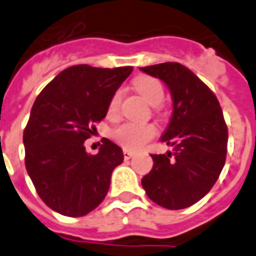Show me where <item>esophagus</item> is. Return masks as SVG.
Instances as JSON below:
<instances>
[{"label": "esophagus", "instance_id": "34e87169", "mask_svg": "<svg viewBox=\"0 0 256 256\" xmlns=\"http://www.w3.org/2000/svg\"><path fill=\"white\" fill-rule=\"evenodd\" d=\"M133 156H134V152H132V150H128V149H124V150H123V157H124V160H130Z\"/></svg>", "mask_w": 256, "mask_h": 256}]
</instances>
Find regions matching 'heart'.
Masks as SVG:
<instances>
[{
  "label": "heart",
  "instance_id": "obj_1",
  "mask_svg": "<svg viewBox=\"0 0 256 256\" xmlns=\"http://www.w3.org/2000/svg\"><path fill=\"white\" fill-rule=\"evenodd\" d=\"M134 88L142 94L146 102L152 106H158L164 99V88L160 81L152 76H140L133 82ZM122 90H116L111 96L108 103V115H116L122 102ZM157 128L150 123L126 122L114 128L111 137L116 144L126 149H140L145 144L156 137Z\"/></svg>",
  "mask_w": 256,
  "mask_h": 256
}]
</instances>
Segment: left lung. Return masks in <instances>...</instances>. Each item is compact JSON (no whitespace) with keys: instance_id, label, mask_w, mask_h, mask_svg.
I'll list each match as a JSON object with an SVG mask.
<instances>
[{"instance_id":"8db88e82","label":"left lung","mask_w":256,"mask_h":256,"mask_svg":"<svg viewBox=\"0 0 256 256\" xmlns=\"http://www.w3.org/2000/svg\"><path fill=\"white\" fill-rule=\"evenodd\" d=\"M166 82L174 100L171 122L162 141L174 152L152 154L142 178L148 196L166 209H186L212 190L226 158L228 128L216 94L188 68L164 62L141 68Z\"/></svg>"}]
</instances>
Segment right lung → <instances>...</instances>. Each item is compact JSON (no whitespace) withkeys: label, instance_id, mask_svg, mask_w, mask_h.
<instances>
[{"label":"right lung","instance_id":"1","mask_svg":"<svg viewBox=\"0 0 256 256\" xmlns=\"http://www.w3.org/2000/svg\"><path fill=\"white\" fill-rule=\"evenodd\" d=\"M132 72V66H70L43 88L32 106L22 134L26 168L42 200L56 213L81 217L107 196L114 168L123 162L122 149L103 138L99 153L88 154L84 142Z\"/></svg>","mask_w":256,"mask_h":256}]
</instances>
